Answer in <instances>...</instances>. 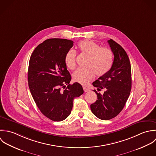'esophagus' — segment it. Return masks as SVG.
Returning <instances> with one entry per match:
<instances>
[{"mask_svg":"<svg viewBox=\"0 0 156 156\" xmlns=\"http://www.w3.org/2000/svg\"><path fill=\"white\" fill-rule=\"evenodd\" d=\"M83 90H84V91L85 92H89L90 90L87 88V87H83Z\"/></svg>","mask_w":156,"mask_h":156,"instance_id":"obj_1","label":"esophagus"}]
</instances>
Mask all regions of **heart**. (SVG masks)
<instances>
[{
  "mask_svg": "<svg viewBox=\"0 0 156 156\" xmlns=\"http://www.w3.org/2000/svg\"><path fill=\"white\" fill-rule=\"evenodd\" d=\"M78 47L81 53L89 56L86 68L78 69L72 75L75 82L86 84L94 76L101 77L106 75L112 69L113 63V53L108 48H102L92 40L81 41ZM76 53L73 49L67 51L65 56V63L70 69L76 67Z\"/></svg>",
  "mask_w": 156,
  "mask_h": 156,
  "instance_id": "1",
  "label": "heart"
}]
</instances>
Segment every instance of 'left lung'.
Returning <instances> with one entry per match:
<instances>
[{"label": "left lung", "mask_w": 156, "mask_h": 156, "mask_svg": "<svg viewBox=\"0 0 156 156\" xmlns=\"http://www.w3.org/2000/svg\"><path fill=\"white\" fill-rule=\"evenodd\" d=\"M114 55L112 69L104 76L93 83L98 90L105 89L103 94H97V100L90 105L94 115L100 119L109 120L116 117L124 108L131 89V69L129 58L123 48L108 40Z\"/></svg>", "instance_id": "8db88e82"}]
</instances>
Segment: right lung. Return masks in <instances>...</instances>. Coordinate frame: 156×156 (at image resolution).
Returning <instances> with one entry per match:
<instances>
[{"instance_id": "obj_1", "label": "right lung", "mask_w": 156, "mask_h": 156, "mask_svg": "<svg viewBox=\"0 0 156 156\" xmlns=\"http://www.w3.org/2000/svg\"><path fill=\"white\" fill-rule=\"evenodd\" d=\"M73 45V41L67 39H48L30 57L28 81L31 94L42 114L54 121L66 119L74 98L84 93L80 84H69L71 76L64 59Z\"/></svg>"}]
</instances>
